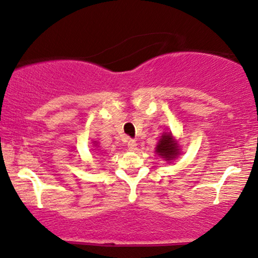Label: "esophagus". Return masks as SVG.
<instances>
[{
    "label": "esophagus",
    "instance_id": "obj_1",
    "mask_svg": "<svg viewBox=\"0 0 258 258\" xmlns=\"http://www.w3.org/2000/svg\"><path fill=\"white\" fill-rule=\"evenodd\" d=\"M127 147L130 151H136L137 150V141L133 140V139H130L127 141Z\"/></svg>",
    "mask_w": 258,
    "mask_h": 258
}]
</instances>
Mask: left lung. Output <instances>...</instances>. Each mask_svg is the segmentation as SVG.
Instances as JSON below:
<instances>
[{"mask_svg":"<svg viewBox=\"0 0 258 258\" xmlns=\"http://www.w3.org/2000/svg\"><path fill=\"white\" fill-rule=\"evenodd\" d=\"M155 153L166 161H172L180 154V146L174 139L172 133H164L155 147Z\"/></svg>","mask_w":258,"mask_h":258,"instance_id":"8db88e82","label":"left lung"}]
</instances>
